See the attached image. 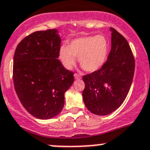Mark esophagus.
I'll use <instances>...</instances> for the list:
<instances>
[{"instance_id":"obj_1","label":"esophagus","mask_w":150,"mask_h":150,"mask_svg":"<svg viewBox=\"0 0 150 150\" xmlns=\"http://www.w3.org/2000/svg\"><path fill=\"white\" fill-rule=\"evenodd\" d=\"M74 78H75V79H81V75H78V74H76V73H75L74 74Z\"/></svg>"}]
</instances>
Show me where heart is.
I'll return each instance as SVG.
<instances>
[{"mask_svg": "<svg viewBox=\"0 0 150 150\" xmlns=\"http://www.w3.org/2000/svg\"><path fill=\"white\" fill-rule=\"evenodd\" d=\"M109 42L103 35L83 36L73 39L68 46H62L58 58L63 66L71 69L75 64V57L86 72H94L100 69L107 59Z\"/></svg>", "mask_w": 150, "mask_h": 150, "instance_id": "1", "label": "heart"}]
</instances>
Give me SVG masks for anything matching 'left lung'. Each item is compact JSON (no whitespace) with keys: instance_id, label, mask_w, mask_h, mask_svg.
Wrapping results in <instances>:
<instances>
[{"instance_id":"left-lung-1","label":"left lung","mask_w":150,"mask_h":150,"mask_svg":"<svg viewBox=\"0 0 150 150\" xmlns=\"http://www.w3.org/2000/svg\"><path fill=\"white\" fill-rule=\"evenodd\" d=\"M107 62L96 72L83 77L82 96L86 108L98 115L115 111L125 100L135 72V60L125 38L113 28Z\"/></svg>"}]
</instances>
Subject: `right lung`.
Here are the masks:
<instances>
[{"instance_id":"add662e5","label":"right lung","mask_w":150,"mask_h":150,"mask_svg":"<svg viewBox=\"0 0 150 150\" xmlns=\"http://www.w3.org/2000/svg\"><path fill=\"white\" fill-rule=\"evenodd\" d=\"M61 39L58 29L38 31L23 38L14 54L15 92L28 112L38 119L58 115L64 93L74 82V73L58 58Z\"/></svg>"}]
</instances>
